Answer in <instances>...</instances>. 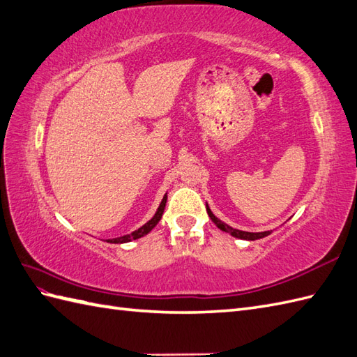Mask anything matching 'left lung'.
I'll use <instances>...</instances> for the list:
<instances>
[{
    "mask_svg": "<svg viewBox=\"0 0 357 357\" xmlns=\"http://www.w3.org/2000/svg\"><path fill=\"white\" fill-rule=\"evenodd\" d=\"M206 213H208L210 219H211L214 223H216V227H218V228H220L222 231H225V233H229L231 236H234V237H237V238H243V240H257V238H263V237H266V236H269V234H271V231H264V233H248V231L234 229V228L228 227L227 223H223L222 220H219L216 216H214V214L211 213V210L208 208V206H206Z\"/></svg>",
    "mask_w": 357,
    "mask_h": 357,
    "instance_id": "8db88e82",
    "label": "left lung"
}]
</instances>
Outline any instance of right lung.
<instances>
[{
    "mask_svg": "<svg viewBox=\"0 0 357 357\" xmlns=\"http://www.w3.org/2000/svg\"><path fill=\"white\" fill-rule=\"evenodd\" d=\"M165 202H167V195H165V196L162 197V201H161V204H160V208L156 210L155 216H153L151 220H149L147 223H144L143 227L135 229L134 233L126 234V236H121V237H117V238H111V240H107V242H109V243H126V242H130V240L139 238V237L146 236L147 233H151V231L155 228L156 223H158V222L161 220V216H162L164 208H165Z\"/></svg>",
    "mask_w": 357,
    "mask_h": 357,
    "instance_id": "obj_1",
    "label": "right lung"
}]
</instances>
